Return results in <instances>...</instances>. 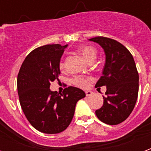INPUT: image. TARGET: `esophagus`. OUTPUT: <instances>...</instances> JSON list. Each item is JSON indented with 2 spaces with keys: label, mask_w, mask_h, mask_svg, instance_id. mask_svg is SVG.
<instances>
[{
  "label": "esophagus",
  "mask_w": 151,
  "mask_h": 151,
  "mask_svg": "<svg viewBox=\"0 0 151 151\" xmlns=\"http://www.w3.org/2000/svg\"><path fill=\"white\" fill-rule=\"evenodd\" d=\"M92 94H93V93H92L91 91H86V96H91V95H92Z\"/></svg>",
  "instance_id": "1"
}]
</instances>
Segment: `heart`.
<instances>
[{
    "instance_id": "heart-1",
    "label": "heart",
    "mask_w": 151,
    "mask_h": 151,
    "mask_svg": "<svg viewBox=\"0 0 151 151\" xmlns=\"http://www.w3.org/2000/svg\"><path fill=\"white\" fill-rule=\"evenodd\" d=\"M79 52L82 54V56L84 57L86 61H88L89 63H92L96 58L97 56V49L94 47L93 46H87L82 47L81 48H79ZM65 67V62L64 61H60V69H64ZM73 85L77 86L78 87L81 88H86L88 86L89 84V78L87 77L82 75L74 76L71 80Z\"/></svg>"
}]
</instances>
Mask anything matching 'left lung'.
I'll list each match as a JSON object with an SVG mask.
<instances>
[{"mask_svg":"<svg viewBox=\"0 0 151 151\" xmlns=\"http://www.w3.org/2000/svg\"><path fill=\"white\" fill-rule=\"evenodd\" d=\"M104 48L106 62L103 75L95 87L105 86L104 105L95 111L102 122L115 125L123 122L136 104L139 76L132 54L123 44L110 38L98 36L91 39Z\"/></svg>","mask_w":151,"mask_h":151,"instance_id":"8db88e82","label":"left lung"}]
</instances>
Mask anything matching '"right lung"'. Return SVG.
Here are the masks:
<instances>
[{
  "label": "right lung",
  "mask_w": 151,
  "mask_h": 151,
  "mask_svg": "<svg viewBox=\"0 0 151 151\" xmlns=\"http://www.w3.org/2000/svg\"><path fill=\"white\" fill-rule=\"evenodd\" d=\"M65 46L47 44L28 54L18 74L17 86L22 109L35 129L44 133H59L67 129L74 115L77 102L86 96L74 86L62 93L50 91L57 80L60 61Z\"/></svg>",
  "instance_id": "obj_1"
}]
</instances>
